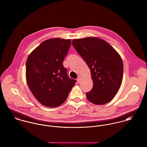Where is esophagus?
<instances>
[{
    "label": "esophagus",
    "mask_w": 147,
    "mask_h": 147,
    "mask_svg": "<svg viewBox=\"0 0 147 147\" xmlns=\"http://www.w3.org/2000/svg\"><path fill=\"white\" fill-rule=\"evenodd\" d=\"M77 80H78V82L79 83H80V82H81V78H80V76H79V77L78 78V79H77Z\"/></svg>",
    "instance_id": "34e87169"
}]
</instances>
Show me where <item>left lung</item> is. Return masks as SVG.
Segmentation results:
<instances>
[{
  "label": "left lung",
  "instance_id": "obj_1",
  "mask_svg": "<svg viewBox=\"0 0 147 147\" xmlns=\"http://www.w3.org/2000/svg\"><path fill=\"white\" fill-rule=\"evenodd\" d=\"M72 43L90 70L93 85L86 93L87 99L96 105L110 102L122 82L123 64L121 56L109 43L98 38L74 39Z\"/></svg>",
  "mask_w": 147,
  "mask_h": 147
}]
</instances>
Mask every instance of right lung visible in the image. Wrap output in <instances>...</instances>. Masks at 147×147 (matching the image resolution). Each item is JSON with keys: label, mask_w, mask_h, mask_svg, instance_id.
<instances>
[{"label": "right lung", "mask_w": 147, "mask_h": 147, "mask_svg": "<svg viewBox=\"0 0 147 147\" xmlns=\"http://www.w3.org/2000/svg\"><path fill=\"white\" fill-rule=\"evenodd\" d=\"M71 44V40H47L28 57L27 84L35 98L45 106L55 107L62 105L76 82L68 77L63 64Z\"/></svg>", "instance_id": "add662e5"}]
</instances>
